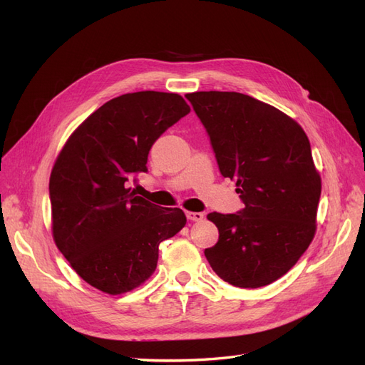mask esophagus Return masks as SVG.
<instances>
[{
	"label": "esophagus",
	"mask_w": 365,
	"mask_h": 365,
	"mask_svg": "<svg viewBox=\"0 0 365 365\" xmlns=\"http://www.w3.org/2000/svg\"><path fill=\"white\" fill-rule=\"evenodd\" d=\"M185 216L189 220H193V222H200V220L204 219V213L201 212H187Z\"/></svg>",
	"instance_id": "obj_1"
}]
</instances>
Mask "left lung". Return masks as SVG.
Returning <instances> with one entry per match:
<instances>
[{"label":"left lung","mask_w":365,"mask_h":365,"mask_svg":"<svg viewBox=\"0 0 365 365\" xmlns=\"http://www.w3.org/2000/svg\"><path fill=\"white\" fill-rule=\"evenodd\" d=\"M204 125L220 175L235 180L244 208L210 213L219 240L204 251L220 279L260 288L288 272L315 235L322 178L295 120L240 93L187 94Z\"/></svg>","instance_id":"8db88e82"}]
</instances>
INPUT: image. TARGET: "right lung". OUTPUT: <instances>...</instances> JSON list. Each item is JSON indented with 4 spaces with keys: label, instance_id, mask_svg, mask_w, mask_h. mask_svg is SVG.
I'll list each match as a JSON object with an SVG mask.
<instances>
[{
    "label": "right lung",
    "instance_id": "obj_1",
    "mask_svg": "<svg viewBox=\"0 0 365 365\" xmlns=\"http://www.w3.org/2000/svg\"><path fill=\"white\" fill-rule=\"evenodd\" d=\"M189 113L180 94H123L88 117L61 150L50 176L53 239L94 288L135 289L155 271L161 242L185 225L181 208L152 204L126 182L148 172L153 143Z\"/></svg>",
    "mask_w": 365,
    "mask_h": 365
}]
</instances>
